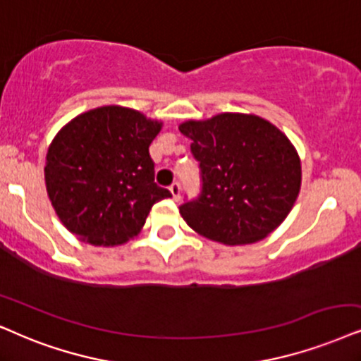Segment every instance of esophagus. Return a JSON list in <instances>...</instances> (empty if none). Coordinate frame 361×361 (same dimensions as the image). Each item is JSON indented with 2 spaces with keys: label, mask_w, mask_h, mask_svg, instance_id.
<instances>
[{
  "label": "esophagus",
  "mask_w": 361,
  "mask_h": 361,
  "mask_svg": "<svg viewBox=\"0 0 361 361\" xmlns=\"http://www.w3.org/2000/svg\"><path fill=\"white\" fill-rule=\"evenodd\" d=\"M170 193H171L173 200H175V202H180V195H181V186H180V183H173V185L170 186Z\"/></svg>",
  "instance_id": "34e87169"
}]
</instances>
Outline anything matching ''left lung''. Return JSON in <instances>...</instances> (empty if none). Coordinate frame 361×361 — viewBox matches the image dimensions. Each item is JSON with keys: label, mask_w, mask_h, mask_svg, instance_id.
Here are the masks:
<instances>
[{"label": "left lung", "mask_w": 361, "mask_h": 361, "mask_svg": "<svg viewBox=\"0 0 361 361\" xmlns=\"http://www.w3.org/2000/svg\"><path fill=\"white\" fill-rule=\"evenodd\" d=\"M178 128L202 168V195L180 207L191 230L223 245H250L285 221L302 186V161L281 130L246 113Z\"/></svg>", "instance_id": "obj_1"}]
</instances>
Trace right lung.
Wrapping results in <instances>:
<instances>
[{"mask_svg": "<svg viewBox=\"0 0 361 361\" xmlns=\"http://www.w3.org/2000/svg\"><path fill=\"white\" fill-rule=\"evenodd\" d=\"M163 123L108 104L81 113L54 136L44 183L59 221L85 243L133 240L149 209L171 193L154 183L149 145Z\"/></svg>", "mask_w": 361, "mask_h": 361, "instance_id": "1", "label": "right lung"}]
</instances>
